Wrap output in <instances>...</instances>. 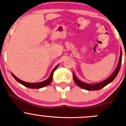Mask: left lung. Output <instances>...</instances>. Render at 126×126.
I'll return each instance as SVG.
<instances>
[{"label":"left lung","mask_w":126,"mask_h":126,"mask_svg":"<svg viewBox=\"0 0 126 126\" xmlns=\"http://www.w3.org/2000/svg\"><path fill=\"white\" fill-rule=\"evenodd\" d=\"M121 61H122V51H121L119 63H118V64L117 67H116V69H115V71H114L113 73L109 77V78L107 79L106 80H105L102 81V82H100V83H96V84H94V85H90V84H87V83H84V82H81L80 80H78L77 78H76L74 73H73V79L74 80L75 83H76L79 87H80L83 89H85V90H88V91L99 90H101V89H102V88L105 87L107 85L110 83V82H111L114 79H115V77H116V76L118 75V72H119V69H120L121 65Z\"/></svg>","instance_id":"8db88e82"}]
</instances>
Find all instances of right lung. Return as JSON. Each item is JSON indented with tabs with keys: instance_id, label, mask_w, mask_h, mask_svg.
<instances>
[{
	"instance_id": "1",
	"label": "right lung",
	"mask_w": 126,
	"mask_h": 126,
	"mask_svg": "<svg viewBox=\"0 0 126 126\" xmlns=\"http://www.w3.org/2000/svg\"><path fill=\"white\" fill-rule=\"evenodd\" d=\"M58 66V65H57V66H56L55 68L53 69L52 71L51 72V74H50V76H49V77L46 80H44V81H43V82H39V83H29V82H24V81L21 80H20L19 79L17 78V77H16V76H15L13 73H11V74H12L13 77L14 78H15V79H16V80L19 82V83H20L21 84L25 86V87L29 88H36V89L46 87V86H47V85H48L50 84V82H51V81L52 80L53 74H54V71H55V69L57 68Z\"/></svg>"
}]
</instances>
